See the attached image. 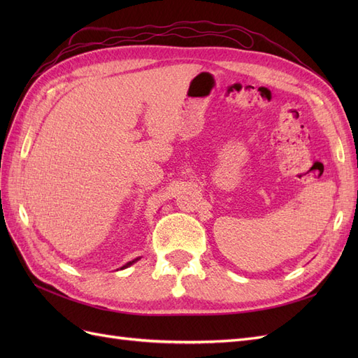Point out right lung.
<instances>
[{
	"mask_svg": "<svg viewBox=\"0 0 358 358\" xmlns=\"http://www.w3.org/2000/svg\"><path fill=\"white\" fill-rule=\"evenodd\" d=\"M137 259H138V258H137ZM137 259H133V262H129V263H127V264H125L124 267H121V268H125V267H128V266H131V264H133L134 262H137Z\"/></svg>",
	"mask_w": 358,
	"mask_h": 358,
	"instance_id": "add662e5",
	"label": "right lung"
}]
</instances>
